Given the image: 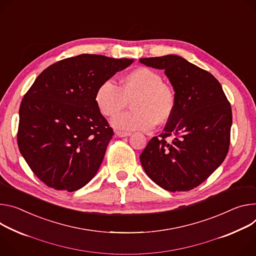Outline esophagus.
<instances>
[{
    "label": "esophagus",
    "instance_id": "34e87169",
    "mask_svg": "<svg viewBox=\"0 0 256 256\" xmlns=\"http://www.w3.org/2000/svg\"><path fill=\"white\" fill-rule=\"evenodd\" d=\"M115 134L118 136H120V138H124V136H130L132 134L130 132H122V130H116L115 132Z\"/></svg>",
    "mask_w": 256,
    "mask_h": 256
}]
</instances>
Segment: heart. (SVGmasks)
<instances>
[{"label":"heart","instance_id":"1","mask_svg":"<svg viewBox=\"0 0 256 256\" xmlns=\"http://www.w3.org/2000/svg\"><path fill=\"white\" fill-rule=\"evenodd\" d=\"M132 103V112L117 113ZM100 112L112 120V124L126 130H150L156 124L170 122L176 106L174 90L164 84L162 76L147 67H138L126 74L120 88L111 80L103 82L95 92Z\"/></svg>","mask_w":256,"mask_h":256}]
</instances>
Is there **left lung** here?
Returning <instances> with one entry per match:
<instances>
[{
  "instance_id": "left-lung-1",
  "label": "left lung",
  "mask_w": 256,
  "mask_h": 256,
  "mask_svg": "<svg viewBox=\"0 0 256 256\" xmlns=\"http://www.w3.org/2000/svg\"><path fill=\"white\" fill-rule=\"evenodd\" d=\"M164 69L176 106L164 132L153 136L140 155L148 176L170 192L190 191L224 160L230 140L232 108L218 80L176 55L141 58ZM173 136V141L166 138Z\"/></svg>"
}]
</instances>
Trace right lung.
<instances>
[{"instance_id":"right-lung-1","label":"right lung","mask_w":256,"mask_h":256,"mask_svg":"<svg viewBox=\"0 0 256 256\" xmlns=\"http://www.w3.org/2000/svg\"><path fill=\"white\" fill-rule=\"evenodd\" d=\"M132 62L95 54L66 58L46 68L26 92L19 108L18 148L48 187L74 192L95 176L113 136L95 92Z\"/></svg>"}]
</instances>
